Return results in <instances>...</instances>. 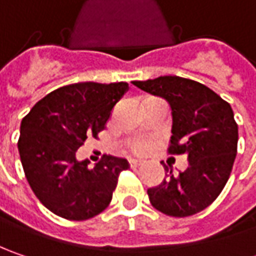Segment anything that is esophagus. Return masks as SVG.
<instances>
[{
    "label": "esophagus",
    "mask_w": 256,
    "mask_h": 256,
    "mask_svg": "<svg viewBox=\"0 0 256 256\" xmlns=\"http://www.w3.org/2000/svg\"><path fill=\"white\" fill-rule=\"evenodd\" d=\"M130 165H131V166H140V165H142V161H141V160L131 158V160H130Z\"/></svg>",
    "instance_id": "esophagus-1"
}]
</instances>
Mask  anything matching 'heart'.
<instances>
[{"mask_svg":"<svg viewBox=\"0 0 256 256\" xmlns=\"http://www.w3.org/2000/svg\"><path fill=\"white\" fill-rule=\"evenodd\" d=\"M150 148V142L148 141H138L132 145V150L135 152H145Z\"/></svg>","mask_w":256,"mask_h":256,"instance_id":"1","label":"heart"}]
</instances>
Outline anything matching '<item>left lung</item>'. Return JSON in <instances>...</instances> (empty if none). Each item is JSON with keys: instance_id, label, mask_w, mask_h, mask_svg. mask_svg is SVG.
<instances>
[{"instance_id": "1", "label": "left lung", "mask_w": 256, "mask_h": 256, "mask_svg": "<svg viewBox=\"0 0 256 256\" xmlns=\"http://www.w3.org/2000/svg\"><path fill=\"white\" fill-rule=\"evenodd\" d=\"M142 91L165 98L172 110L168 152L185 154L188 168L148 190L155 210L170 216L198 214L218 198L230 180L238 148V125L230 104L201 82L175 75L132 81Z\"/></svg>"}]
</instances>
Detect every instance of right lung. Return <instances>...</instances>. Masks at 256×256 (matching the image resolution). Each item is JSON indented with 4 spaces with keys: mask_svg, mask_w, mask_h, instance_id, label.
<instances>
[{
    "mask_svg": "<svg viewBox=\"0 0 256 256\" xmlns=\"http://www.w3.org/2000/svg\"><path fill=\"white\" fill-rule=\"evenodd\" d=\"M126 91V82L65 85L45 95L22 118L18 151L26 181L55 215L85 221L110 205L128 161L104 155L90 168V161H76L75 152L88 136H98Z\"/></svg>",
    "mask_w": 256,
    "mask_h": 256,
    "instance_id": "right-lung-1",
    "label": "right lung"
}]
</instances>
